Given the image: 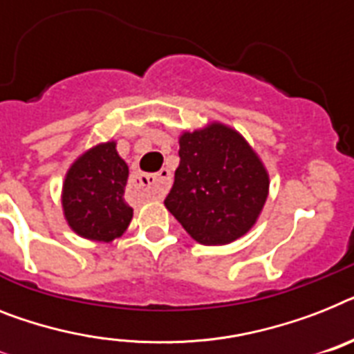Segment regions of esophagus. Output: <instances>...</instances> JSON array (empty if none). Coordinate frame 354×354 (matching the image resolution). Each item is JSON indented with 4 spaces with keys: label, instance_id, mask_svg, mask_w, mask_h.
<instances>
[{
    "label": "esophagus",
    "instance_id": "obj_1",
    "mask_svg": "<svg viewBox=\"0 0 354 354\" xmlns=\"http://www.w3.org/2000/svg\"><path fill=\"white\" fill-rule=\"evenodd\" d=\"M171 171L162 169L158 174H138L136 187L142 189L147 196L151 198H162L171 187Z\"/></svg>",
    "mask_w": 354,
    "mask_h": 354
}]
</instances>
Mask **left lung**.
I'll list each match as a JSON object with an SVG mask.
<instances>
[{
	"mask_svg": "<svg viewBox=\"0 0 354 354\" xmlns=\"http://www.w3.org/2000/svg\"><path fill=\"white\" fill-rule=\"evenodd\" d=\"M180 165L165 207L203 245L251 231L269 196V172L238 131L220 122L180 134Z\"/></svg>",
	"mask_w": 354,
	"mask_h": 354,
	"instance_id": "left-lung-1",
	"label": "left lung"
}]
</instances>
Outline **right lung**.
I'll return each mask as SVG.
<instances>
[{
	"label": "right lung",
	"mask_w": 354,
	"mask_h": 354,
	"mask_svg": "<svg viewBox=\"0 0 354 354\" xmlns=\"http://www.w3.org/2000/svg\"><path fill=\"white\" fill-rule=\"evenodd\" d=\"M129 167L116 142L97 143L68 167L62 189L63 216L77 236L112 242L127 231L132 209L125 202Z\"/></svg>",
	"instance_id": "add662e5"
}]
</instances>
